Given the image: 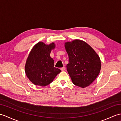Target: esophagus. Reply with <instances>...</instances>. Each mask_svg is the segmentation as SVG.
Segmentation results:
<instances>
[{"label":"esophagus","mask_w":121,"mask_h":121,"mask_svg":"<svg viewBox=\"0 0 121 121\" xmlns=\"http://www.w3.org/2000/svg\"><path fill=\"white\" fill-rule=\"evenodd\" d=\"M60 69H61V70L62 71H65V67H61Z\"/></svg>","instance_id":"1"}]
</instances>
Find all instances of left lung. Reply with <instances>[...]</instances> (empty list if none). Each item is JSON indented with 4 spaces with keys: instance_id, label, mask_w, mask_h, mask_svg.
Masks as SVG:
<instances>
[{
    "instance_id": "1",
    "label": "left lung",
    "mask_w": 121,
    "mask_h": 121,
    "mask_svg": "<svg viewBox=\"0 0 121 121\" xmlns=\"http://www.w3.org/2000/svg\"><path fill=\"white\" fill-rule=\"evenodd\" d=\"M64 47L69 55L66 68L73 84L81 88L96 79L101 69V61L95 50L85 41L66 42Z\"/></svg>"
}]
</instances>
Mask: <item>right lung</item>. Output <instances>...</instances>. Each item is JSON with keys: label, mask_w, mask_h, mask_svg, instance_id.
<instances>
[{"label": "right lung", "mask_w": 121, "mask_h": 121, "mask_svg": "<svg viewBox=\"0 0 121 121\" xmlns=\"http://www.w3.org/2000/svg\"><path fill=\"white\" fill-rule=\"evenodd\" d=\"M55 44L47 45L39 42L33 47L25 66V73L35 86H45L54 80L61 70L54 67V61L50 54L55 49Z\"/></svg>", "instance_id": "obj_1"}]
</instances>
